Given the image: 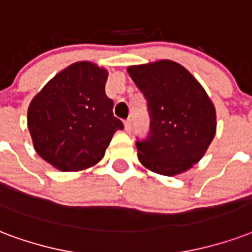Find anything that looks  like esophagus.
Wrapping results in <instances>:
<instances>
[{"label":"esophagus","mask_w":252,"mask_h":252,"mask_svg":"<svg viewBox=\"0 0 252 252\" xmlns=\"http://www.w3.org/2000/svg\"><path fill=\"white\" fill-rule=\"evenodd\" d=\"M124 126H126V132L131 131V128H132V120H131V119H126V120L124 121Z\"/></svg>","instance_id":"obj_1"}]
</instances>
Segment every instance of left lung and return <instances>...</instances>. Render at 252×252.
<instances>
[{
  "label": "left lung",
  "instance_id": "1",
  "mask_svg": "<svg viewBox=\"0 0 252 252\" xmlns=\"http://www.w3.org/2000/svg\"><path fill=\"white\" fill-rule=\"evenodd\" d=\"M128 74L147 99L150 115L148 135L136 139L139 160L158 174L189 170L216 133V112L205 90L171 61L132 66Z\"/></svg>",
  "mask_w": 252,
  "mask_h": 252
}]
</instances>
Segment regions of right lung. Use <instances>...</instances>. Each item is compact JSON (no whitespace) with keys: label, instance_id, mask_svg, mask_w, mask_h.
Returning a JSON list of instances; mask_svg holds the SVG:
<instances>
[{"label":"right lung","instance_id":"obj_1","mask_svg":"<svg viewBox=\"0 0 252 252\" xmlns=\"http://www.w3.org/2000/svg\"><path fill=\"white\" fill-rule=\"evenodd\" d=\"M108 72L93 63L64 68L32 99L28 129L36 153L62 171L88 169L104 158L123 121L105 93Z\"/></svg>","mask_w":252,"mask_h":252}]
</instances>
